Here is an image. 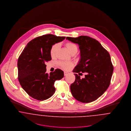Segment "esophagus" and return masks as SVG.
I'll return each instance as SVG.
<instances>
[{
	"label": "esophagus",
	"mask_w": 131,
	"mask_h": 131,
	"mask_svg": "<svg viewBox=\"0 0 131 131\" xmlns=\"http://www.w3.org/2000/svg\"><path fill=\"white\" fill-rule=\"evenodd\" d=\"M68 73H68V72H67V71H64V75H67Z\"/></svg>",
	"instance_id": "34e87169"
}]
</instances>
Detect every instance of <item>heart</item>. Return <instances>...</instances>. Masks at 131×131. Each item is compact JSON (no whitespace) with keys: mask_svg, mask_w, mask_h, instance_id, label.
<instances>
[{"mask_svg":"<svg viewBox=\"0 0 131 131\" xmlns=\"http://www.w3.org/2000/svg\"><path fill=\"white\" fill-rule=\"evenodd\" d=\"M66 48L68 50L69 53L71 54H75L78 51V48L77 45L74 43L71 42H67L64 44ZM58 48V44H56L53 45L50 49V55L52 58H54L55 57L56 52ZM59 65L62 69L68 70L71 68L72 66V64L70 62H59Z\"/></svg>","mask_w":131,"mask_h":131,"instance_id":"obj_1","label":"heart"}]
</instances>
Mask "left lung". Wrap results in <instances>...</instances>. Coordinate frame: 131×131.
I'll return each mask as SVG.
<instances>
[{"mask_svg": "<svg viewBox=\"0 0 131 131\" xmlns=\"http://www.w3.org/2000/svg\"><path fill=\"white\" fill-rule=\"evenodd\" d=\"M66 39L78 44L80 51V60L73 70L75 81L71 84L70 90L73 97L83 103L95 101L107 89L113 71L109 53L96 39L88 36ZM86 72L81 79L77 73Z\"/></svg>", "mask_w": 131, "mask_h": 131, "instance_id": "1", "label": "left lung"}]
</instances>
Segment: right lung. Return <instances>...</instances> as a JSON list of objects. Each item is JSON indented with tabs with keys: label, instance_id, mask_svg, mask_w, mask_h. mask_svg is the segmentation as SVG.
Wrapping results in <instances>:
<instances>
[{
	"label": "right lung",
	"instance_id": "add662e5",
	"mask_svg": "<svg viewBox=\"0 0 131 131\" xmlns=\"http://www.w3.org/2000/svg\"><path fill=\"white\" fill-rule=\"evenodd\" d=\"M65 38L51 34L36 37L28 43L19 56L18 79L23 89L32 98L44 101L52 96L55 92V81L63 78V71L60 69L49 75L45 62L52 59V46Z\"/></svg>",
	"mask_w": 131,
	"mask_h": 131
}]
</instances>
